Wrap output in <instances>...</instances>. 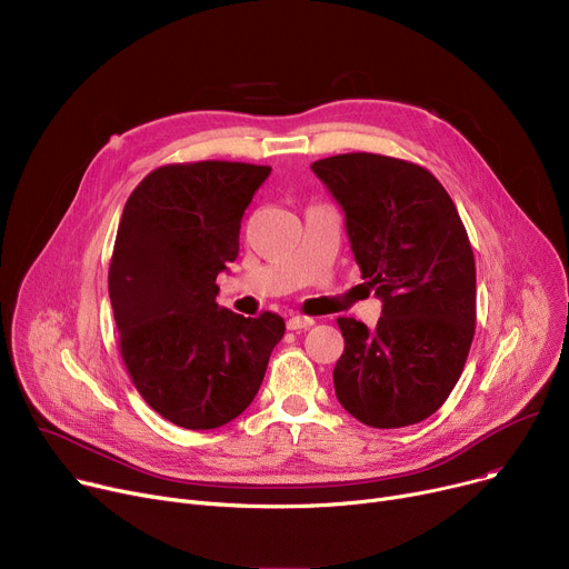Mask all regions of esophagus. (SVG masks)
Segmentation results:
<instances>
[{
    "instance_id": "34e87169",
    "label": "esophagus",
    "mask_w": 569,
    "mask_h": 569,
    "mask_svg": "<svg viewBox=\"0 0 569 569\" xmlns=\"http://www.w3.org/2000/svg\"><path fill=\"white\" fill-rule=\"evenodd\" d=\"M315 326V317H303V315H293L287 319V328L289 330H306Z\"/></svg>"
}]
</instances>
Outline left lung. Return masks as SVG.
<instances>
[{
    "instance_id": "left-lung-1",
    "label": "left lung",
    "mask_w": 569,
    "mask_h": 569,
    "mask_svg": "<svg viewBox=\"0 0 569 569\" xmlns=\"http://www.w3.org/2000/svg\"><path fill=\"white\" fill-rule=\"evenodd\" d=\"M312 172L345 209L360 276L383 300L372 330L338 319L336 395L362 425H416L443 407L476 336L469 233L446 188L416 162L340 153L312 162Z\"/></svg>"
}]
</instances>
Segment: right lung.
Returning a JSON list of instances; mask_svg holds the SVG:
<instances>
[{
	"instance_id": "obj_1",
	"label": "right lung",
	"mask_w": 569,
	"mask_h": 569,
	"mask_svg": "<svg viewBox=\"0 0 569 569\" xmlns=\"http://www.w3.org/2000/svg\"><path fill=\"white\" fill-rule=\"evenodd\" d=\"M269 164H162L130 192L110 261L119 351L144 402L186 429H216L254 399L276 312L241 317L216 303V278L239 257L241 218Z\"/></svg>"
}]
</instances>
